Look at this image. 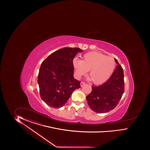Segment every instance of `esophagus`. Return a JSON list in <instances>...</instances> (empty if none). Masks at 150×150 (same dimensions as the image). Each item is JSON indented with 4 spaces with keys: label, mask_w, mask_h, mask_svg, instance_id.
<instances>
[{
    "label": "esophagus",
    "mask_w": 150,
    "mask_h": 150,
    "mask_svg": "<svg viewBox=\"0 0 150 150\" xmlns=\"http://www.w3.org/2000/svg\"><path fill=\"white\" fill-rule=\"evenodd\" d=\"M85 85V82H81L80 83V86L81 87L83 86H84Z\"/></svg>",
    "instance_id": "esophagus-1"
}]
</instances>
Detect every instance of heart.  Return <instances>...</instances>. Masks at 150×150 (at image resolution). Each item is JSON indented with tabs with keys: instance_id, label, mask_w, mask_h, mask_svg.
<instances>
[{
	"instance_id": "b5f03b06",
	"label": "heart",
	"mask_w": 150,
	"mask_h": 150,
	"mask_svg": "<svg viewBox=\"0 0 150 150\" xmlns=\"http://www.w3.org/2000/svg\"><path fill=\"white\" fill-rule=\"evenodd\" d=\"M73 64L76 69L77 79L89 71L90 77L88 80H92L96 85H100L107 81L113 73L116 65L113 57L95 52L83 55L81 60L75 58Z\"/></svg>"
}]
</instances>
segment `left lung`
Wrapping results in <instances>:
<instances>
[{
    "mask_svg": "<svg viewBox=\"0 0 150 150\" xmlns=\"http://www.w3.org/2000/svg\"><path fill=\"white\" fill-rule=\"evenodd\" d=\"M118 64L109 79L98 86H92V92L86 96L88 105L93 111L98 113H107L118 105L124 91V71Z\"/></svg>",
    "mask_w": 150,
    "mask_h": 150,
    "instance_id": "left-lung-1",
    "label": "left lung"
}]
</instances>
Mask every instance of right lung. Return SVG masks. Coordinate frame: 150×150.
<instances>
[{
	"instance_id": "right-lung-1",
	"label": "right lung",
	"mask_w": 150,
	"mask_h": 150,
	"mask_svg": "<svg viewBox=\"0 0 150 150\" xmlns=\"http://www.w3.org/2000/svg\"><path fill=\"white\" fill-rule=\"evenodd\" d=\"M79 48H63L50 55L41 64L37 82L41 98L49 106L59 108L66 104L72 93L80 87L74 77L73 60Z\"/></svg>"
}]
</instances>
